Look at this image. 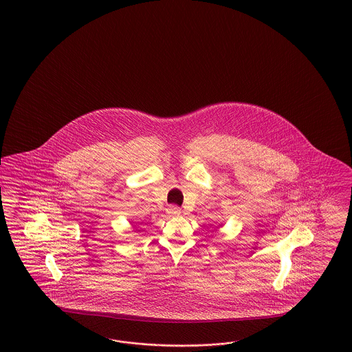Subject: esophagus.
<instances>
[{
	"instance_id": "1",
	"label": "esophagus",
	"mask_w": 352,
	"mask_h": 352,
	"mask_svg": "<svg viewBox=\"0 0 352 352\" xmlns=\"http://www.w3.org/2000/svg\"><path fill=\"white\" fill-rule=\"evenodd\" d=\"M166 212H168V214L169 215H179L181 214V209L178 208V206H175V205H169L168 206V209H166Z\"/></svg>"
}]
</instances>
